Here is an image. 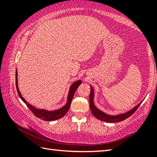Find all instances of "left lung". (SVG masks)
Returning a JSON list of instances; mask_svg holds the SVG:
<instances>
[{"label":"left lung","mask_w":157,"mask_h":157,"mask_svg":"<svg viewBox=\"0 0 157 157\" xmlns=\"http://www.w3.org/2000/svg\"><path fill=\"white\" fill-rule=\"evenodd\" d=\"M91 86V93H90V96H89L90 109H91V111L93 113V115L100 121L107 122V123H118V122L123 121L124 120H125V119H127V118H129L130 116H132V114L136 111L138 107H139L142 102H140L139 104H138L136 106H135L134 108L132 109L131 110H129L126 113H121L116 116L108 115V114L104 113L103 111H100V109H98L95 106L94 102V89H93V87L91 86Z\"/></svg>","instance_id":"left-lung-1"}]
</instances>
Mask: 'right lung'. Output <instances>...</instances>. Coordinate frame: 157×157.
Listing matches in <instances>:
<instances>
[{
  "label": "right lung",
  "mask_w": 157,
  "mask_h": 157,
  "mask_svg": "<svg viewBox=\"0 0 157 157\" xmlns=\"http://www.w3.org/2000/svg\"><path fill=\"white\" fill-rule=\"evenodd\" d=\"M18 73L17 70L16 71V86H17V90L18 92V94L19 95V97L21 100H23V102L27 105V107L30 109V110L34 113V115L36 116L37 118L41 119V120L46 121H52L55 120H58L65 115V114L68 112L69 109L71 107V104L72 102L73 95L75 94V92L78 88V86L82 83L81 80H78L74 82L73 84H71V86L69 89V92L67 98V102L66 104L63 106V107L59 109L55 110V111H47L46 109H36L33 105L29 104L27 102L24 98H23L22 95L19 91V89L18 86Z\"/></svg>",
  "instance_id": "1"
}]
</instances>
